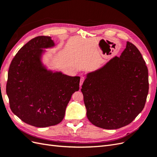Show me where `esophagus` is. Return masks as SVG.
Instances as JSON below:
<instances>
[{
    "mask_svg": "<svg viewBox=\"0 0 157 157\" xmlns=\"http://www.w3.org/2000/svg\"><path fill=\"white\" fill-rule=\"evenodd\" d=\"M84 79H85V78L84 77H80V87H81V86L82 85V84H83V82L84 81Z\"/></svg>",
    "mask_w": 157,
    "mask_h": 157,
    "instance_id": "obj_1",
    "label": "esophagus"
}]
</instances>
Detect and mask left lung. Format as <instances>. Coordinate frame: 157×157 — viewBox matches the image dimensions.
Returning a JSON list of instances; mask_svg holds the SVG:
<instances>
[{"label":"left lung","instance_id":"obj_1","mask_svg":"<svg viewBox=\"0 0 157 157\" xmlns=\"http://www.w3.org/2000/svg\"><path fill=\"white\" fill-rule=\"evenodd\" d=\"M92 124L113 130L129 124L143 110L149 92L148 69L130 42L120 57L86 74L81 88Z\"/></svg>","mask_w":157,"mask_h":157}]
</instances>
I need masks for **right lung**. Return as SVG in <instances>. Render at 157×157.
Segmentation results:
<instances>
[{
    "mask_svg": "<svg viewBox=\"0 0 157 157\" xmlns=\"http://www.w3.org/2000/svg\"><path fill=\"white\" fill-rule=\"evenodd\" d=\"M54 46L50 36L34 38L18 51L8 70L6 94L11 110L35 127L62 121L71 96L79 90L80 77L48 70L42 63L44 48Z\"/></svg>",
    "mask_w": 157,
    "mask_h": 157,
    "instance_id": "obj_1",
    "label": "right lung"
}]
</instances>
